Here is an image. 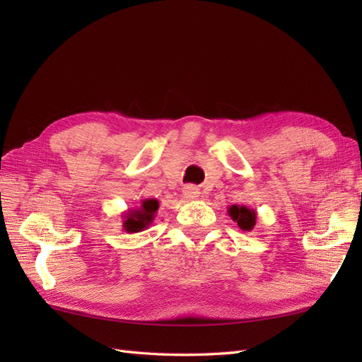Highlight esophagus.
Returning a JSON list of instances; mask_svg holds the SVG:
<instances>
[{"label": "esophagus", "instance_id": "1", "mask_svg": "<svg viewBox=\"0 0 362 362\" xmlns=\"http://www.w3.org/2000/svg\"><path fill=\"white\" fill-rule=\"evenodd\" d=\"M199 188L194 187V185H187L185 188H183V196H185L187 199H197L199 197Z\"/></svg>", "mask_w": 362, "mask_h": 362}]
</instances>
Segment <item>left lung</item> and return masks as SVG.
<instances>
[{"mask_svg":"<svg viewBox=\"0 0 362 362\" xmlns=\"http://www.w3.org/2000/svg\"><path fill=\"white\" fill-rule=\"evenodd\" d=\"M227 213L228 216L236 222L238 227L243 230V232H250V230H253V227H255L257 211L253 209L250 210L244 205H230Z\"/></svg>","mask_w":362,"mask_h":362,"instance_id":"8db88e82","label":"left lung"}]
</instances>
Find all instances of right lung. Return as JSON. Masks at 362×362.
<instances>
[{
    "label": "right lung",
    "instance_id": "1",
    "mask_svg": "<svg viewBox=\"0 0 362 362\" xmlns=\"http://www.w3.org/2000/svg\"><path fill=\"white\" fill-rule=\"evenodd\" d=\"M158 206L157 199H143L140 206L127 210L122 214V230L127 233L143 232L156 219Z\"/></svg>",
    "mask_w": 362,
    "mask_h": 362
}]
</instances>
